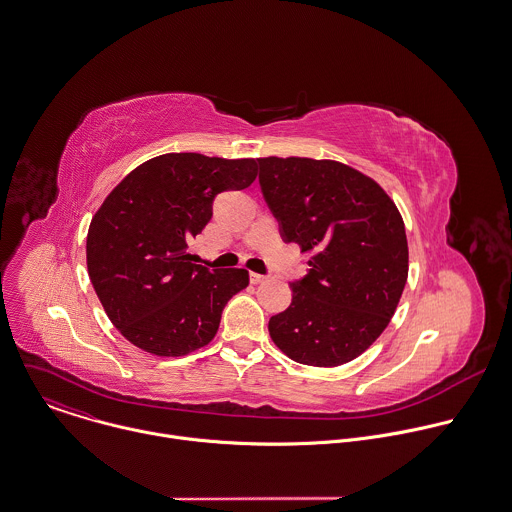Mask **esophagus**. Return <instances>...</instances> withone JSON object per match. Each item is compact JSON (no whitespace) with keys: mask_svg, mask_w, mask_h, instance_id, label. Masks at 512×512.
Wrapping results in <instances>:
<instances>
[{"mask_svg":"<svg viewBox=\"0 0 512 512\" xmlns=\"http://www.w3.org/2000/svg\"><path fill=\"white\" fill-rule=\"evenodd\" d=\"M249 279H251V283H253V285H257V283L267 281L269 277H267V275H261V273H251V275H249Z\"/></svg>","mask_w":512,"mask_h":512,"instance_id":"obj_1","label":"esophagus"}]
</instances>
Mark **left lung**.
Here are the masks:
<instances>
[{"instance_id":"8db88e82","label":"left lung","mask_w":512,"mask_h":512,"mask_svg":"<svg viewBox=\"0 0 512 512\" xmlns=\"http://www.w3.org/2000/svg\"><path fill=\"white\" fill-rule=\"evenodd\" d=\"M259 183L281 237L309 253L291 305L269 319L293 361L339 367L387 329L409 275L403 217L385 189L331 159L261 157Z\"/></svg>"}]
</instances>
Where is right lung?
<instances>
[{
	"instance_id": "right-lung-1",
	"label": "right lung",
	"mask_w": 512,
	"mask_h": 512,
	"mask_svg": "<svg viewBox=\"0 0 512 512\" xmlns=\"http://www.w3.org/2000/svg\"><path fill=\"white\" fill-rule=\"evenodd\" d=\"M257 177V159L165 153L135 167L105 197L87 231V273L119 333L157 357L189 355L215 337L247 269L191 263L187 243L221 191Z\"/></svg>"
}]
</instances>
